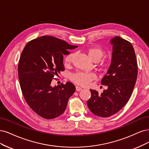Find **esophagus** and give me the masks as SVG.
Wrapping results in <instances>:
<instances>
[{
  "label": "esophagus",
  "instance_id": "esophagus-1",
  "mask_svg": "<svg viewBox=\"0 0 149 149\" xmlns=\"http://www.w3.org/2000/svg\"><path fill=\"white\" fill-rule=\"evenodd\" d=\"M75 89H76V91H77V92H79V91L81 90V88L79 87H77V86H76L75 87Z\"/></svg>",
  "mask_w": 149,
  "mask_h": 149
}]
</instances>
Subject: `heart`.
Masks as SVG:
<instances>
[{"label": "heart", "instance_id": "heart-1", "mask_svg": "<svg viewBox=\"0 0 149 149\" xmlns=\"http://www.w3.org/2000/svg\"><path fill=\"white\" fill-rule=\"evenodd\" d=\"M85 52L88 55L89 59L94 62H99L106 53L105 50L103 47L98 46L89 47L85 50ZM74 58V54L73 53H70L67 55L65 57L64 61V65L65 66L70 65L72 64ZM111 60L109 59H104L99 62L98 67L101 71L105 72L109 69L111 67ZM69 79L72 82L76 84L82 86V87H86L90 84L91 81L97 79V77L92 73L77 72L70 75Z\"/></svg>", "mask_w": 149, "mask_h": 149}]
</instances>
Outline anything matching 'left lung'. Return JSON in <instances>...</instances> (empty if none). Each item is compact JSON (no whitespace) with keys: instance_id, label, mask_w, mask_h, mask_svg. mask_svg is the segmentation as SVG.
Returning <instances> with one entry per match:
<instances>
[{"instance_id":"8db88e82","label":"left lung","mask_w":149,"mask_h":149,"mask_svg":"<svg viewBox=\"0 0 149 149\" xmlns=\"http://www.w3.org/2000/svg\"><path fill=\"white\" fill-rule=\"evenodd\" d=\"M113 52L111 67L101 81L107 85L101 94L90 90L91 97L87 101L92 113L108 118L121 110L130 98L137 77V62L131 43L119 36L111 40Z\"/></svg>"}]
</instances>
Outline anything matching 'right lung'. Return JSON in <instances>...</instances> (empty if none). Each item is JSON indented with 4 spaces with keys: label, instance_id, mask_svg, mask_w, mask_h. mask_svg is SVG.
I'll return each instance as SVG.
<instances>
[{
    "label": "right lung",
    "instance_id": "right-lung-1",
    "mask_svg": "<svg viewBox=\"0 0 149 149\" xmlns=\"http://www.w3.org/2000/svg\"><path fill=\"white\" fill-rule=\"evenodd\" d=\"M76 47L56 37L43 36L28 42L22 52L18 66L22 92L29 107L42 118L61 116L75 92L74 85L69 81L54 87L51 82L65 70L63 56Z\"/></svg>",
    "mask_w": 149,
    "mask_h": 149
}]
</instances>
